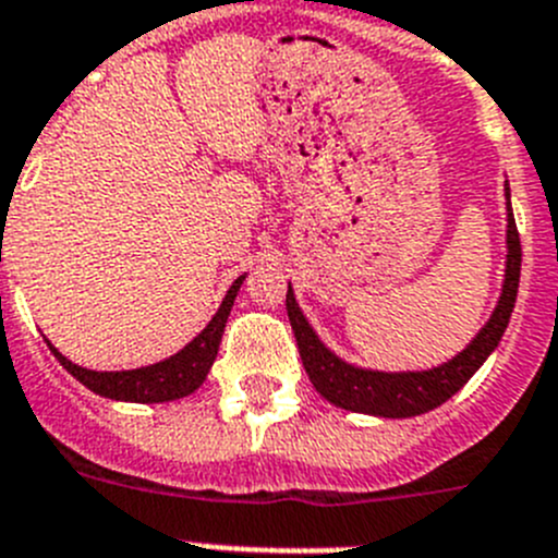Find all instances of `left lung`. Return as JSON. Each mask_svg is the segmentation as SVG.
I'll list each match as a JSON object with an SVG mask.
<instances>
[{"label": "left lung", "mask_w": 558, "mask_h": 558, "mask_svg": "<svg viewBox=\"0 0 558 558\" xmlns=\"http://www.w3.org/2000/svg\"><path fill=\"white\" fill-rule=\"evenodd\" d=\"M506 194V269L500 298L484 328L470 339L461 353L448 359L445 364H436L430 369H405V373H386V369H369L336 355L325 344L300 308L294 289L289 283L286 294V311L289 323L298 339L300 359H303L305 373H308L314 389L323 395L336 409L355 411V414L389 416V420H405V416H420L425 411H434L436 405L448 403L456 391L473 378L486 359L495 353V348L504 339L509 328L511 311L517 303V286H520V235H517L514 214H511V192L509 183H504Z\"/></svg>", "instance_id": "1"}]
</instances>
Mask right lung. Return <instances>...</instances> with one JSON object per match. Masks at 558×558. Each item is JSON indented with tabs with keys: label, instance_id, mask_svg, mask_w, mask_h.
<instances>
[{
	"label": "right lung",
	"instance_id": "1",
	"mask_svg": "<svg viewBox=\"0 0 558 558\" xmlns=\"http://www.w3.org/2000/svg\"><path fill=\"white\" fill-rule=\"evenodd\" d=\"M247 275H239L233 286L228 289L225 300L219 303L217 314L210 316V323L194 336L183 350H178L169 359L158 361V364L138 366V369H119V373H99V369H85V366L74 364L66 355L54 348L52 341H47L54 359L69 375L80 380L85 389H92L94 395L108 400H122V403H169V400L189 398L192 391L203 386L208 378L210 366L217 361L219 344H222L225 325H228L230 308L235 303V294L242 289Z\"/></svg>",
	"mask_w": 558,
	"mask_h": 558
}]
</instances>
